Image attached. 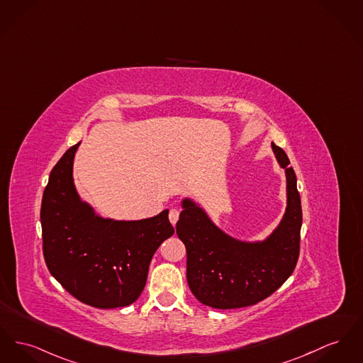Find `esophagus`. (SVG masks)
Segmentation results:
<instances>
[{"instance_id": "1", "label": "esophagus", "mask_w": 363, "mask_h": 363, "mask_svg": "<svg viewBox=\"0 0 363 363\" xmlns=\"http://www.w3.org/2000/svg\"><path fill=\"white\" fill-rule=\"evenodd\" d=\"M178 218H179V211H178V210H175V208H172L170 213H169V219H170L171 223H172V225H175V223H177V220H178Z\"/></svg>"}]
</instances>
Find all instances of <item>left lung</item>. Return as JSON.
<instances>
[{
	"mask_svg": "<svg viewBox=\"0 0 363 363\" xmlns=\"http://www.w3.org/2000/svg\"><path fill=\"white\" fill-rule=\"evenodd\" d=\"M286 174V211L262 242H242L218 229L191 200L182 201L177 235L186 247V278L197 300L220 310L254 306L294 273L300 251L301 204L286 153L272 143Z\"/></svg>",
	"mask_w": 363,
	"mask_h": 363,
	"instance_id": "8db88e82",
	"label": "left lung"
}]
</instances>
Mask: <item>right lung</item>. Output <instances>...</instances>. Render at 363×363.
<instances>
[{
  "label": "right lung",
  "mask_w": 363,
  "mask_h": 363,
  "mask_svg": "<svg viewBox=\"0 0 363 363\" xmlns=\"http://www.w3.org/2000/svg\"><path fill=\"white\" fill-rule=\"evenodd\" d=\"M81 143L50 171L41 204L43 251L50 274L79 301L125 307L141 295L152 256L174 235L169 210L141 220L96 215L74 186L72 163Z\"/></svg>",
  "instance_id": "1"
}]
</instances>
